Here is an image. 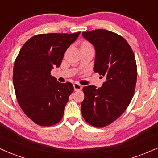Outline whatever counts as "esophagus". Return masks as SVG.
<instances>
[{
  "instance_id": "1",
  "label": "esophagus",
  "mask_w": 158,
  "mask_h": 158,
  "mask_svg": "<svg viewBox=\"0 0 158 158\" xmlns=\"http://www.w3.org/2000/svg\"><path fill=\"white\" fill-rule=\"evenodd\" d=\"M73 87H74V90L76 91H78V90H81V85L80 84H79L78 82H75L73 83Z\"/></svg>"
}]
</instances>
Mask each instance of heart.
Wrapping results in <instances>:
<instances>
[{
	"instance_id": "b5f03b06",
	"label": "heart",
	"mask_w": 158,
	"mask_h": 158,
	"mask_svg": "<svg viewBox=\"0 0 158 158\" xmlns=\"http://www.w3.org/2000/svg\"><path fill=\"white\" fill-rule=\"evenodd\" d=\"M83 45H90V44L89 43H87V42H85V43H83Z\"/></svg>"
}]
</instances>
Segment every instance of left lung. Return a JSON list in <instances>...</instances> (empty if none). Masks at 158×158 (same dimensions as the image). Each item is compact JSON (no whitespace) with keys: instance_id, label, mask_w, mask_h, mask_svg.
Returning <instances> with one entry per match:
<instances>
[{"instance_id":"1","label":"left lung","mask_w":158,"mask_h":158,"mask_svg":"<svg viewBox=\"0 0 158 158\" xmlns=\"http://www.w3.org/2000/svg\"><path fill=\"white\" fill-rule=\"evenodd\" d=\"M82 36L95 46L94 71L105 81L98 88L83 87L81 114L91 126L104 127L118 118L132 101L138 74L135 58L126 40L113 31L96 29Z\"/></svg>"}]
</instances>
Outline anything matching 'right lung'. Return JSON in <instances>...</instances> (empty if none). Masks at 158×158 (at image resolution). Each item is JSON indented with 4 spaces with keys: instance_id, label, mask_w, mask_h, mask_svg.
<instances>
[{
    "instance_id": "obj_1",
    "label": "right lung",
    "mask_w": 158,
    "mask_h": 158,
    "mask_svg": "<svg viewBox=\"0 0 158 158\" xmlns=\"http://www.w3.org/2000/svg\"><path fill=\"white\" fill-rule=\"evenodd\" d=\"M79 34L34 36L23 45L15 61L16 98L24 113L37 125L52 126L62 120L73 86L71 82H59L51 71L55 66L60 67L66 50Z\"/></svg>"
}]
</instances>
